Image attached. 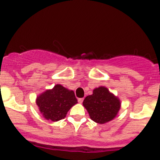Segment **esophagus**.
I'll return each mask as SVG.
<instances>
[{"label":"esophagus","mask_w":160,"mask_h":160,"mask_svg":"<svg viewBox=\"0 0 160 160\" xmlns=\"http://www.w3.org/2000/svg\"><path fill=\"white\" fill-rule=\"evenodd\" d=\"M83 101V98H79L78 99V102L80 103V104H82Z\"/></svg>","instance_id":"esophagus-1"}]
</instances>
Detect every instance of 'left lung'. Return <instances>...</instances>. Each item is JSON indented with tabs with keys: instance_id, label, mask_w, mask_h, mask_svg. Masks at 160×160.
Segmentation results:
<instances>
[{
	"instance_id": "1",
	"label": "left lung",
	"mask_w": 160,
	"mask_h": 160,
	"mask_svg": "<svg viewBox=\"0 0 160 160\" xmlns=\"http://www.w3.org/2000/svg\"><path fill=\"white\" fill-rule=\"evenodd\" d=\"M91 120L98 124L111 122L117 116L121 108V101L106 87L93 90V93L86 97L83 102Z\"/></svg>"
}]
</instances>
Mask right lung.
Returning <instances> with one entry per match:
<instances>
[{"label": "right lung", "instance_id": "add662e5", "mask_svg": "<svg viewBox=\"0 0 160 160\" xmlns=\"http://www.w3.org/2000/svg\"><path fill=\"white\" fill-rule=\"evenodd\" d=\"M36 104L42 115L47 120L58 122L67 116L69 110L77 103L73 90L61 84L46 90L36 98Z\"/></svg>", "mask_w": 160, "mask_h": 160}]
</instances>
